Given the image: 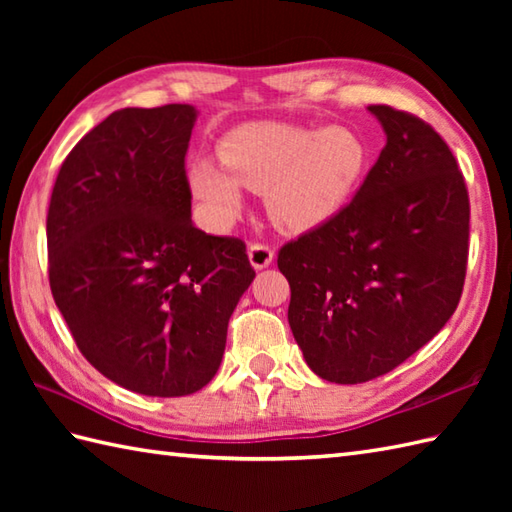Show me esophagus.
<instances>
[{"label": "esophagus", "mask_w": 512, "mask_h": 512, "mask_svg": "<svg viewBox=\"0 0 512 512\" xmlns=\"http://www.w3.org/2000/svg\"><path fill=\"white\" fill-rule=\"evenodd\" d=\"M275 259V250L266 244H250L248 246V262L255 270L268 268Z\"/></svg>", "instance_id": "esophagus-1"}]
</instances>
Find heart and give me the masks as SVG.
I'll return each mask as SVG.
<instances>
[{
    "label": "heart",
    "instance_id": "b5f03b06",
    "mask_svg": "<svg viewBox=\"0 0 512 512\" xmlns=\"http://www.w3.org/2000/svg\"><path fill=\"white\" fill-rule=\"evenodd\" d=\"M365 140L345 127L248 123L220 145V162L193 158L189 187L217 226L244 209V189L264 191L266 211L288 233L330 224L361 187Z\"/></svg>",
    "mask_w": 512,
    "mask_h": 512
}]
</instances>
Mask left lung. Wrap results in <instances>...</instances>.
<instances>
[{"instance_id":"obj_1","label":"left lung","mask_w":512,"mask_h":512,"mask_svg":"<svg viewBox=\"0 0 512 512\" xmlns=\"http://www.w3.org/2000/svg\"><path fill=\"white\" fill-rule=\"evenodd\" d=\"M385 147L330 224L279 250L288 323L314 374L339 385L383 376L458 308L469 193L451 149L420 118L369 105Z\"/></svg>"}]
</instances>
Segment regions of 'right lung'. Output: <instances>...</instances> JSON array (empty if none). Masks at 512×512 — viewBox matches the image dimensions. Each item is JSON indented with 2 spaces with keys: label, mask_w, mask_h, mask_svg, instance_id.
<instances>
[{
  "label": "right lung",
  "mask_w": 512,
  "mask_h": 512,
  "mask_svg": "<svg viewBox=\"0 0 512 512\" xmlns=\"http://www.w3.org/2000/svg\"><path fill=\"white\" fill-rule=\"evenodd\" d=\"M193 105L125 107L63 160L48 209L50 288L83 356L143 396L202 389L253 284L246 246L195 228Z\"/></svg>",
  "instance_id": "1"
}]
</instances>
